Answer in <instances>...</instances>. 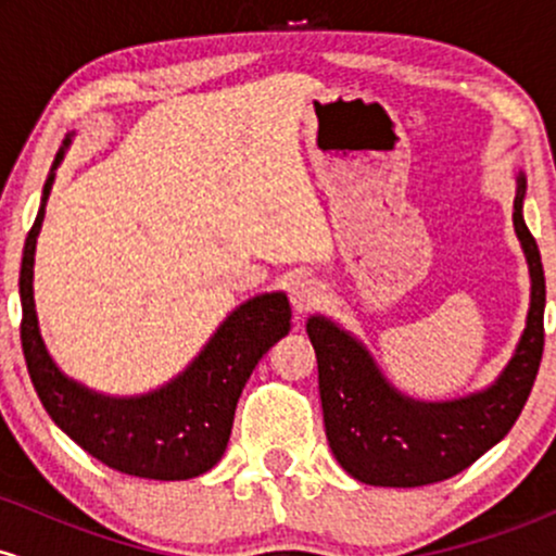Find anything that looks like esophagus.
Listing matches in <instances>:
<instances>
[{
  "label": "esophagus",
  "mask_w": 556,
  "mask_h": 556,
  "mask_svg": "<svg viewBox=\"0 0 556 556\" xmlns=\"http://www.w3.org/2000/svg\"><path fill=\"white\" fill-rule=\"evenodd\" d=\"M324 300V285L316 282V279H295L290 287V303L298 314H308L311 308H316Z\"/></svg>",
  "instance_id": "obj_1"
}]
</instances>
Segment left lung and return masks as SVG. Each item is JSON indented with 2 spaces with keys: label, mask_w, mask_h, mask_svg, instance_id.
I'll return each mask as SVG.
<instances>
[{
  "label": "left lung",
  "mask_w": 556,
  "mask_h": 556,
  "mask_svg": "<svg viewBox=\"0 0 556 556\" xmlns=\"http://www.w3.org/2000/svg\"><path fill=\"white\" fill-rule=\"evenodd\" d=\"M526 175H518L513 225L528 271L531 308L513 358L486 389L426 402L389 384L358 337L327 316L305 324L318 361L324 429L337 463L371 486H426L473 465L518 420L544 353L546 282L541 253L522 219Z\"/></svg>",
  "instance_id": "left-lung-1"
}]
</instances>
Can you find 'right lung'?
<instances>
[{"label":"right lung","instance_id":"right-lung-1","mask_svg":"<svg viewBox=\"0 0 556 556\" xmlns=\"http://www.w3.org/2000/svg\"><path fill=\"white\" fill-rule=\"evenodd\" d=\"M70 143L73 136L56 151L23 248L21 342L30 381L49 418L96 460L154 481L195 478L225 455L242 387L266 350L290 331V300L285 292H264L240 303L185 371L146 394L112 397L70 379L43 344L34 300L36 240Z\"/></svg>","mask_w":556,"mask_h":556}]
</instances>
